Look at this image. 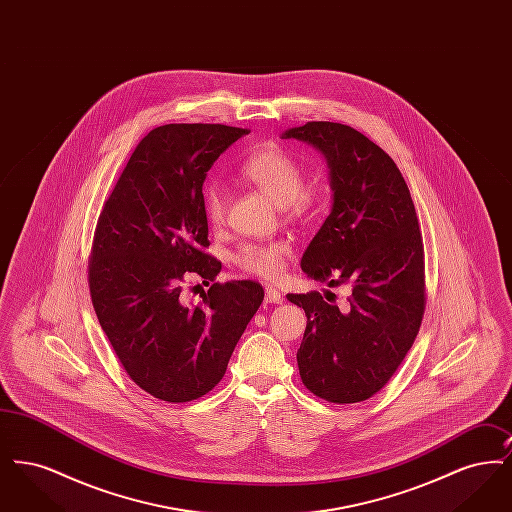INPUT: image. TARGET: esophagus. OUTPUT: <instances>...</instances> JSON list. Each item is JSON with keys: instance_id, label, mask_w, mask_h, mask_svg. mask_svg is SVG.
I'll use <instances>...</instances> for the list:
<instances>
[{"instance_id": "obj_1", "label": "esophagus", "mask_w": 512, "mask_h": 512, "mask_svg": "<svg viewBox=\"0 0 512 512\" xmlns=\"http://www.w3.org/2000/svg\"><path fill=\"white\" fill-rule=\"evenodd\" d=\"M265 301L267 303H282V295L276 288H267L265 290Z\"/></svg>"}]
</instances>
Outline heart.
I'll return each instance as SVG.
<instances>
[{
  "label": "heart",
  "instance_id": "1",
  "mask_svg": "<svg viewBox=\"0 0 512 512\" xmlns=\"http://www.w3.org/2000/svg\"><path fill=\"white\" fill-rule=\"evenodd\" d=\"M240 172L245 180L255 184L276 205H286V209L295 217H307L317 207L320 188L317 184H303V169L299 161L282 147L265 144L253 149L245 157ZM228 203L230 194L222 182L213 180L205 186L203 209L211 224L220 226L224 222ZM288 255L290 245L284 242L249 244L240 249L236 263L249 274L274 280L282 274Z\"/></svg>",
  "mask_w": 512,
  "mask_h": 512
}]
</instances>
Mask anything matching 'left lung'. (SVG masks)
I'll return each instance as SVG.
<instances>
[{
	"label": "left lung",
	"instance_id": "obj_1",
	"mask_svg": "<svg viewBox=\"0 0 512 512\" xmlns=\"http://www.w3.org/2000/svg\"><path fill=\"white\" fill-rule=\"evenodd\" d=\"M324 155L332 209L301 257L307 276L347 284L345 305L288 293L307 315L297 366L305 388L330 403H359L403 363L424 315V245L405 178L390 155L340 122L282 132Z\"/></svg>",
	"mask_w": 512,
	"mask_h": 512
}]
</instances>
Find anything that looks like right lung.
<instances>
[{
	"label": "right lung",
	"instance_id": "add662e5",
	"mask_svg": "<svg viewBox=\"0 0 512 512\" xmlns=\"http://www.w3.org/2000/svg\"><path fill=\"white\" fill-rule=\"evenodd\" d=\"M224 124H165L134 149L99 215L88 282L99 324L126 374L153 397L186 403L213 390L263 303L253 280L215 282L203 182L244 136ZM212 288L199 306L181 284Z\"/></svg>",
	"mask_w": 512,
	"mask_h": 512
}]
</instances>
